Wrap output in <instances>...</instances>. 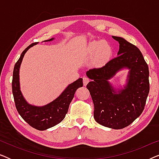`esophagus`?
I'll return each mask as SVG.
<instances>
[{
    "mask_svg": "<svg viewBox=\"0 0 159 159\" xmlns=\"http://www.w3.org/2000/svg\"><path fill=\"white\" fill-rule=\"evenodd\" d=\"M89 80H89V78L88 77H83V84L84 86L87 85V84H88L89 82Z\"/></svg>",
    "mask_w": 159,
    "mask_h": 159,
    "instance_id": "1",
    "label": "esophagus"
}]
</instances>
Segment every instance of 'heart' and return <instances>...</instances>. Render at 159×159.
<instances>
[{"label": "heart", "instance_id": "obj_1", "mask_svg": "<svg viewBox=\"0 0 159 159\" xmlns=\"http://www.w3.org/2000/svg\"><path fill=\"white\" fill-rule=\"evenodd\" d=\"M112 53V48L104 40L93 41L87 48V53L90 56H95L98 53L99 61H103L108 58Z\"/></svg>", "mask_w": 159, "mask_h": 159}]
</instances>
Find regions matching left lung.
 <instances>
[{"label": "left lung", "mask_w": 159, "mask_h": 159, "mask_svg": "<svg viewBox=\"0 0 159 159\" xmlns=\"http://www.w3.org/2000/svg\"><path fill=\"white\" fill-rule=\"evenodd\" d=\"M118 56L100 68L87 71L91 82L87 84L94 104V119L100 125L115 129L132 124L144 110L148 95V66L140 50L119 37ZM123 68L130 69L125 89L117 93L107 80Z\"/></svg>", "instance_id": "8db88e82"}]
</instances>
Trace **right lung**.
Returning a JSON list of instances; mask_svg holds the SVG:
<instances>
[{"mask_svg":"<svg viewBox=\"0 0 159 159\" xmlns=\"http://www.w3.org/2000/svg\"><path fill=\"white\" fill-rule=\"evenodd\" d=\"M53 38L45 41H51ZM37 43L30 45L22 53L15 64L12 79V93L17 111L24 120L34 129L45 130L59 124L68 112L69 106L75 96L77 88L83 86L82 79L80 78L69 84L56 100L44 106L30 105L24 98L19 88V67L27 50Z\"/></svg>","mask_w":159,"mask_h":159,"instance_id":"obj_1","label":"right lung"}]
</instances>
